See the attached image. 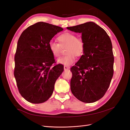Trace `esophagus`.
I'll use <instances>...</instances> for the list:
<instances>
[{
  "mask_svg": "<svg viewBox=\"0 0 130 130\" xmlns=\"http://www.w3.org/2000/svg\"><path fill=\"white\" fill-rule=\"evenodd\" d=\"M70 69V67L69 66H64V70H68Z\"/></svg>",
  "mask_w": 130,
  "mask_h": 130,
  "instance_id": "obj_1",
  "label": "esophagus"
}]
</instances>
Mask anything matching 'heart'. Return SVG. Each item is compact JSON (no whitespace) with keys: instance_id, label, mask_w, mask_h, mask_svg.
I'll list each match as a JSON object with an SVG mask.
<instances>
[{"instance_id":"obj_1","label":"heart","mask_w":130,"mask_h":130,"mask_svg":"<svg viewBox=\"0 0 130 130\" xmlns=\"http://www.w3.org/2000/svg\"><path fill=\"white\" fill-rule=\"evenodd\" d=\"M58 43L51 42L49 44L50 53L55 57L60 56L62 48L66 46L67 55L57 60V63L68 66L75 61L76 56H82L85 50V43L80 38L71 32L63 33L57 38Z\"/></svg>"}]
</instances>
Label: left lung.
<instances>
[{
	"instance_id": "obj_1",
	"label": "left lung",
	"mask_w": 130,
	"mask_h": 130,
	"mask_svg": "<svg viewBox=\"0 0 130 130\" xmlns=\"http://www.w3.org/2000/svg\"><path fill=\"white\" fill-rule=\"evenodd\" d=\"M67 29L81 33L85 43L84 55L70 69V89L80 101L94 103L104 96L113 75L111 39L104 29L92 22Z\"/></svg>"
}]
</instances>
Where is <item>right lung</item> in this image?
Masks as SVG:
<instances>
[{
    "label": "right lung",
    "mask_w": 130,
    "mask_h": 130,
    "mask_svg": "<svg viewBox=\"0 0 130 130\" xmlns=\"http://www.w3.org/2000/svg\"><path fill=\"white\" fill-rule=\"evenodd\" d=\"M63 30L60 26L38 22L27 27L19 38L14 76L21 95L31 103L48 100L56 80L63 72L62 64L52 67L55 62L49 49L52 39Z\"/></svg>",
    "instance_id": "1"
}]
</instances>
